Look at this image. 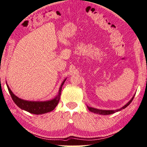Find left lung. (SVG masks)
Segmentation results:
<instances>
[{"mask_svg": "<svg viewBox=\"0 0 147 147\" xmlns=\"http://www.w3.org/2000/svg\"><path fill=\"white\" fill-rule=\"evenodd\" d=\"M135 96V95H134ZM134 96L132 97V99L130 100V101L128 102V103L125 105L124 107H122V108H120L119 109H117V110H115V111H106V110H99V109H94V108H92V107H88V109H89V111H90L91 112H92V113H96V114H98V115H111V114H113L116 113V112H118V111H120L121 110H122V109H124L125 108H126V107L129 105L131 103V101H133V99L134 98Z\"/></svg>", "mask_w": 147, "mask_h": 147, "instance_id": "obj_1", "label": "left lung"}]
</instances>
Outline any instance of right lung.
I'll use <instances>...</instances> for the list:
<instances>
[{
    "label": "right lung",
    "mask_w": 147,
    "mask_h": 147,
    "mask_svg": "<svg viewBox=\"0 0 147 147\" xmlns=\"http://www.w3.org/2000/svg\"><path fill=\"white\" fill-rule=\"evenodd\" d=\"M65 80H66V79H65ZM65 80L63 82L62 84L61 85V87L59 88V94L57 95V97H55V99L51 100V101L43 102L29 101L21 99L19 97L16 96V95L13 94L8 85H7V87H8V92L10 93L13 102H14L20 109L29 112L30 113L34 114V115H41V114H44L53 111V109L55 108V107L57 106V105L59 101L60 95H61L62 87L64 82H65Z\"/></svg>",
    "instance_id": "right-lung-1"
}]
</instances>
